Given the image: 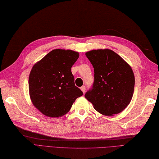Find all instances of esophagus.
Wrapping results in <instances>:
<instances>
[{
	"label": "esophagus",
	"instance_id": "obj_1",
	"mask_svg": "<svg viewBox=\"0 0 159 159\" xmlns=\"http://www.w3.org/2000/svg\"><path fill=\"white\" fill-rule=\"evenodd\" d=\"M80 90L83 91V93H84L85 91H86V87H85V86H83L82 87H80Z\"/></svg>",
	"mask_w": 159,
	"mask_h": 159
}]
</instances>
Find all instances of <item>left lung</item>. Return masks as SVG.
<instances>
[{
	"mask_svg": "<svg viewBox=\"0 0 159 159\" xmlns=\"http://www.w3.org/2000/svg\"><path fill=\"white\" fill-rule=\"evenodd\" d=\"M86 56L94 67V80L85 98L102 114L120 113L134 94L135 76L131 66L110 49L92 50Z\"/></svg>",
	"mask_w": 159,
	"mask_h": 159,
	"instance_id": "left-lung-1",
	"label": "left lung"
}]
</instances>
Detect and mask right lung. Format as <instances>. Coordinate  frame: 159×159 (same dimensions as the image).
<instances>
[{
	"label": "right lung",
	"instance_id": "obj_1",
	"mask_svg": "<svg viewBox=\"0 0 159 159\" xmlns=\"http://www.w3.org/2000/svg\"><path fill=\"white\" fill-rule=\"evenodd\" d=\"M79 57L78 52L57 49L34 65L28 80L30 96L34 106L45 116L58 117L66 114L83 94L75 85L70 70Z\"/></svg>",
	"mask_w": 159,
	"mask_h": 159
}]
</instances>
